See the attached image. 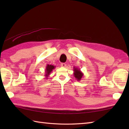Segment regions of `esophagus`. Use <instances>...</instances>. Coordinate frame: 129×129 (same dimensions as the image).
<instances>
[{
    "mask_svg": "<svg viewBox=\"0 0 129 129\" xmlns=\"http://www.w3.org/2000/svg\"><path fill=\"white\" fill-rule=\"evenodd\" d=\"M66 66H67V64H65V63H61V67H64L65 68Z\"/></svg>",
    "mask_w": 129,
    "mask_h": 129,
    "instance_id": "obj_1",
    "label": "esophagus"
}]
</instances>
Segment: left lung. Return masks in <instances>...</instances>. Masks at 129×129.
I'll return each instance as SVG.
<instances>
[{
	"instance_id": "left-lung-1",
	"label": "left lung",
	"mask_w": 129,
	"mask_h": 129,
	"mask_svg": "<svg viewBox=\"0 0 129 129\" xmlns=\"http://www.w3.org/2000/svg\"><path fill=\"white\" fill-rule=\"evenodd\" d=\"M74 76L75 78L77 81H80L84 76V74L81 72L80 69L78 68H74Z\"/></svg>"
}]
</instances>
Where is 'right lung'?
Here are the masks:
<instances>
[{"label": "right lung", "mask_w": 129, "mask_h": 129, "mask_svg": "<svg viewBox=\"0 0 129 129\" xmlns=\"http://www.w3.org/2000/svg\"><path fill=\"white\" fill-rule=\"evenodd\" d=\"M55 67L54 66V65H49V64L46 65V67L45 70V76L46 79L48 78L49 75H50V73L52 72L53 70H54L55 69Z\"/></svg>", "instance_id": "obj_1"}]
</instances>
